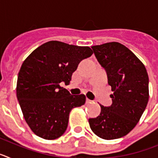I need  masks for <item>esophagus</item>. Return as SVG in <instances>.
<instances>
[{
    "label": "esophagus",
    "mask_w": 158,
    "mask_h": 158,
    "mask_svg": "<svg viewBox=\"0 0 158 158\" xmlns=\"http://www.w3.org/2000/svg\"><path fill=\"white\" fill-rule=\"evenodd\" d=\"M92 103H93V100H89V99H87V100H86V104H92Z\"/></svg>",
    "instance_id": "34e87169"
}]
</instances>
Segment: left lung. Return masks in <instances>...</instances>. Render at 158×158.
<instances>
[{"label": "left lung", "instance_id": "obj_1", "mask_svg": "<svg viewBox=\"0 0 158 158\" xmlns=\"http://www.w3.org/2000/svg\"><path fill=\"white\" fill-rule=\"evenodd\" d=\"M107 72L112 104L96 118H89L93 133L106 140L119 139L135 128L149 100V77L146 67L124 45L111 42L92 47Z\"/></svg>", "mask_w": 158, "mask_h": 158}]
</instances>
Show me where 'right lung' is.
<instances>
[{
  "label": "right lung",
  "mask_w": 158,
  "mask_h": 158,
  "mask_svg": "<svg viewBox=\"0 0 158 158\" xmlns=\"http://www.w3.org/2000/svg\"><path fill=\"white\" fill-rule=\"evenodd\" d=\"M93 54L89 47L50 41L23 61L16 96L25 121L37 136L47 140L62 136L71 110L85 104V95H71L60 84H69L78 64Z\"/></svg>",
  "instance_id": "add662e5"
}]
</instances>
